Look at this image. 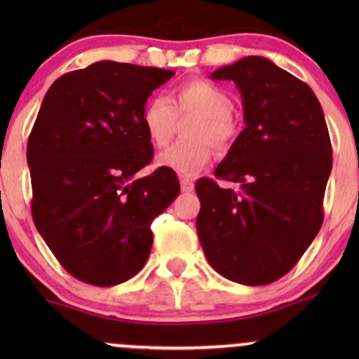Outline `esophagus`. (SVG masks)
Here are the masks:
<instances>
[{
	"instance_id": "1",
	"label": "esophagus",
	"mask_w": 359,
	"mask_h": 359,
	"mask_svg": "<svg viewBox=\"0 0 359 359\" xmlns=\"http://www.w3.org/2000/svg\"><path fill=\"white\" fill-rule=\"evenodd\" d=\"M180 187H182L184 192H191L192 189H194L192 179H187V177H182V179H180Z\"/></svg>"
}]
</instances>
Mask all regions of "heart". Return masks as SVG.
<instances>
[{
  "label": "heart",
  "instance_id": "heart-1",
  "mask_svg": "<svg viewBox=\"0 0 359 359\" xmlns=\"http://www.w3.org/2000/svg\"><path fill=\"white\" fill-rule=\"evenodd\" d=\"M233 100L224 89L209 81L191 79L177 84L170 96H154L142 111V123L156 148L167 147L177 130V116L192 114L196 119L185 130L191 140L175 143L156 156L160 167L194 177L203 172L212 158V142L224 151L238 135L233 118Z\"/></svg>",
  "mask_w": 359,
  "mask_h": 359
}]
</instances>
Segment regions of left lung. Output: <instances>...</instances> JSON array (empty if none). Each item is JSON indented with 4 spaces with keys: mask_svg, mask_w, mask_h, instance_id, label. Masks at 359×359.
<instances>
[{
    "mask_svg": "<svg viewBox=\"0 0 359 359\" xmlns=\"http://www.w3.org/2000/svg\"><path fill=\"white\" fill-rule=\"evenodd\" d=\"M211 79L236 84L246 126L214 170L240 191L197 180V234L217 273L266 285L294 269L323 226L327 125L314 90L265 57L224 65Z\"/></svg>",
    "mask_w": 359,
    "mask_h": 359,
    "instance_id": "1",
    "label": "left lung"
}]
</instances>
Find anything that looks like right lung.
Wrapping results in <instances>:
<instances>
[{"label":"right lung","mask_w":359,"mask_h":359,"mask_svg":"<svg viewBox=\"0 0 359 359\" xmlns=\"http://www.w3.org/2000/svg\"><path fill=\"white\" fill-rule=\"evenodd\" d=\"M174 71L101 60L59 77L27 145L32 216L72 277L113 287L150 255L151 221L179 196L175 172L135 180L154 156L142 123L151 90Z\"/></svg>","instance_id":"1"}]
</instances>
